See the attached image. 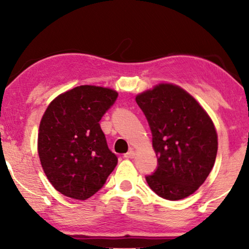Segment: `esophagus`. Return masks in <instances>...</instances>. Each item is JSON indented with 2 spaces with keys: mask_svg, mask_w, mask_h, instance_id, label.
<instances>
[{
  "mask_svg": "<svg viewBox=\"0 0 249 249\" xmlns=\"http://www.w3.org/2000/svg\"><path fill=\"white\" fill-rule=\"evenodd\" d=\"M135 155H136L135 149H134V148H130V149H129V152L127 153V154H124V158H127V159H134Z\"/></svg>",
  "mask_w": 249,
  "mask_h": 249,
  "instance_id": "obj_1",
  "label": "esophagus"
}]
</instances>
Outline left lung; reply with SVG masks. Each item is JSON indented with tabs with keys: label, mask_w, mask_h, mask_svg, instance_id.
Returning <instances> with one entry per match:
<instances>
[{
	"label": "left lung",
	"mask_w": 249,
	"mask_h": 249,
	"mask_svg": "<svg viewBox=\"0 0 249 249\" xmlns=\"http://www.w3.org/2000/svg\"><path fill=\"white\" fill-rule=\"evenodd\" d=\"M147 119L159 166L146 181L162 198H186L203 185L217 152L214 124L202 105L175 84L161 83L136 96Z\"/></svg>",
	"instance_id": "8db88e82"
}]
</instances>
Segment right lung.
Returning <instances> with one entry per match:
<instances>
[{"label": "right lung", "instance_id": "add662e5", "mask_svg": "<svg viewBox=\"0 0 249 249\" xmlns=\"http://www.w3.org/2000/svg\"><path fill=\"white\" fill-rule=\"evenodd\" d=\"M117 97L111 88L83 85L60 94L44 112L37 152L47 179L62 195L89 198L114 170L118 158L100 120Z\"/></svg>", "mask_w": 249, "mask_h": 249}]
</instances>
